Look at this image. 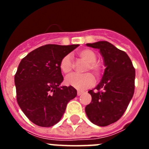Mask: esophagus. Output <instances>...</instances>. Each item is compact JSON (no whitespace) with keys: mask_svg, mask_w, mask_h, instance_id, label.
I'll return each instance as SVG.
<instances>
[{"mask_svg":"<svg viewBox=\"0 0 149 149\" xmlns=\"http://www.w3.org/2000/svg\"><path fill=\"white\" fill-rule=\"evenodd\" d=\"M82 93H83L82 91H77V95H81L82 94Z\"/></svg>","mask_w":149,"mask_h":149,"instance_id":"obj_1","label":"esophagus"}]
</instances>
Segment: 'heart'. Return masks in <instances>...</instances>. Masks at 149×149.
<instances>
[{
	"label": "heart",
	"mask_w": 149,
	"mask_h": 149,
	"mask_svg": "<svg viewBox=\"0 0 149 149\" xmlns=\"http://www.w3.org/2000/svg\"><path fill=\"white\" fill-rule=\"evenodd\" d=\"M78 55L83 60L86 62L84 68V72L92 71L96 77H99L102 73V65L97 62V56L93 50L85 48L80 50L77 52ZM74 67L73 60L69 54H66L61 59L60 63V68L65 74H68L72 72ZM65 83L69 86L75 89L82 90L90 86L94 83V77L90 72L84 74H72L65 79Z\"/></svg>",
	"instance_id": "1"
}]
</instances>
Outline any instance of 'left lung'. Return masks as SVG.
I'll list each match as a JSON object with an SVG mask.
<instances>
[{"label": "left lung", "mask_w": 149, "mask_h": 149, "mask_svg": "<svg viewBox=\"0 0 149 149\" xmlns=\"http://www.w3.org/2000/svg\"><path fill=\"white\" fill-rule=\"evenodd\" d=\"M86 45L100 49L106 68L98 86L88 92L92 101L85 111L95 125H109L122 116L134 95L135 68L128 55L108 42Z\"/></svg>", "instance_id": "obj_1"}]
</instances>
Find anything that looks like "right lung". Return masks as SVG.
Instances as JSON below:
<instances>
[{
  "instance_id": "add662e5",
  "label": "right lung",
  "mask_w": 149,
  "mask_h": 149,
  "mask_svg": "<svg viewBox=\"0 0 149 149\" xmlns=\"http://www.w3.org/2000/svg\"><path fill=\"white\" fill-rule=\"evenodd\" d=\"M79 45H45L24 56L15 74L16 99L33 123L41 127L56 124L67 104L77 96L73 86H61L63 81L60 63Z\"/></svg>"
}]
</instances>
